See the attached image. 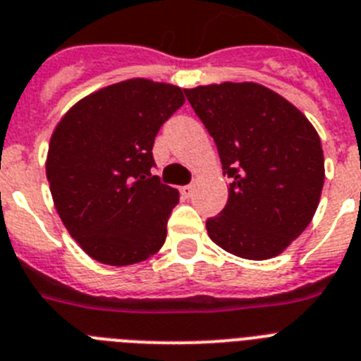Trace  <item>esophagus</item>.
<instances>
[{
	"label": "esophagus",
	"instance_id": "esophagus-1",
	"mask_svg": "<svg viewBox=\"0 0 361 361\" xmlns=\"http://www.w3.org/2000/svg\"><path fill=\"white\" fill-rule=\"evenodd\" d=\"M180 192H181V196H183V198H190V196L195 195V185H185V187H181Z\"/></svg>",
	"mask_w": 361,
	"mask_h": 361
}]
</instances>
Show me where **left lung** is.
Returning <instances> with one entry per match:
<instances>
[{
  "label": "left lung",
  "instance_id": "obj_1",
  "mask_svg": "<svg viewBox=\"0 0 361 361\" xmlns=\"http://www.w3.org/2000/svg\"><path fill=\"white\" fill-rule=\"evenodd\" d=\"M185 95L231 181L226 207L205 222L211 240L250 260L283 253L319 204L325 159L316 128L255 82L198 86Z\"/></svg>",
  "mask_w": 361,
  "mask_h": 361
}]
</instances>
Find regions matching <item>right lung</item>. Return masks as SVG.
I'll return each instance as SVG.
<instances>
[{
    "label": "right lung",
    "mask_w": 361,
    "mask_h": 361,
    "mask_svg": "<svg viewBox=\"0 0 361 361\" xmlns=\"http://www.w3.org/2000/svg\"><path fill=\"white\" fill-rule=\"evenodd\" d=\"M185 97L130 78L84 97L54 128L47 181L63 226L92 259L128 266L165 244L180 192L152 174L154 139Z\"/></svg>",
    "instance_id": "right-lung-1"
}]
</instances>
